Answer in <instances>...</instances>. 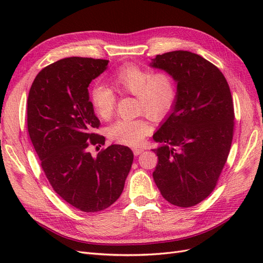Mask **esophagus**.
<instances>
[{"label":"esophagus","mask_w":263,"mask_h":263,"mask_svg":"<svg viewBox=\"0 0 263 263\" xmlns=\"http://www.w3.org/2000/svg\"><path fill=\"white\" fill-rule=\"evenodd\" d=\"M134 155L135 156H138V155H140L141 153H144V149L142 148H134Z\"/></svg>","instance_id":"34e87169"}]
</instances>
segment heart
Here are the masks:
<instances>
[{"label": "heart", "instance_id": "b5f03b06", "mask_svg": "<svg viewBox=\"0 0 263 263\" xmlns=\"http://www.w3.org/2000/svg\"><path fill=\"white\" fill-rule=\"evenodd\" d=\"M110 82L119 94L136 97L138 113H145L153 121H162L174 108L178 101L176 78L166 70L154 72L134 63H127L110 76ZM94 113L107 121L113 116L116 94L104 84L95 83L89 93ZM151 127L145 118L118 119L107 129L108 138L116 144L138 146L150 133Z\"/></svg>", "mask_w": 263, "mask_h": 263}]
</instances>
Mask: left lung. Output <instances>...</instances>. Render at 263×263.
Returning a JSON list of instances; mask_svg holds the SVG:
<instances>
[{
    "label": "left lung",
    "instance_id": "obj_1",
    "mask_svg": "<svg viewBox=\"0 0 263 263\" xmlns=\"http://www.w3.org/2000/svg\"><path fill=\"white\" fill-rule=\"evenodd\" d=\"M151 67L169 71L178 82V101L154 140L153 173L161 195L180 208L205 200L216 186L232 146L235 113L221 71L190 51L157 54Z\"/></svg>",
    "mask_w": 263,
    "mask_h": 263
}]
</instances>
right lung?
Returning a JSON list of instances; mask_svg holds the SVG:
<instances>
[{"label":"right lung","mask_w":263,"mask_h":263,"mask_svg":"<svg viewBox=\"0 0 263 263\" xmlns=\"http://www.w3.org/2000/svg\"><path fill=\"white\" fill-rule=\"evenodd\" d=\"M108 60L70 57L45 67L31 84L27 128L53 191L77 210L95 213L121 196L134 160L126 146L103 148L93 158L90 146L105 138L89 100L87 86Z\"/></svg>","instance_id":"1"}]
</instances>
